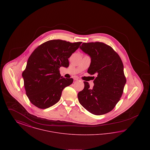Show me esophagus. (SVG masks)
<instances>
[{"instance_id":"esophagus-1","label":"esophagus","mask_w":150,"mask_h":150,"mask_svg":"<svg viewBox=\"0 0 150 150\" xmlns=\"http://www.w3.org/2000/svg\"><path fill=\"white\" fill-rule=\"evenodd\" d=\"M74 80H76V81H78V80H80V78H78V77H76V78H74Z\"/></svg>"}]
</instances>
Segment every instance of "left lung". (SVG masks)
Masks as SVG:
<instances>
[{
    "mask_svg": "<svg viewBox=\"0 0 150 150\" xmlns=\"http://www.w3.org/2000/svg\"><path fill=\"white\" fill-rule=\"evenodd\" d=\"M80 48L91 58L88 73L96 74L97 77L93 88L84 81V88L78 94L79 103L92 114H107L120 100L127 81L121 58L112 47L102 42L83 43Z\"/></svg>",
    "mask_w": 150,
    "mask_h": 150,
    "instance_id": "left-lung-1",
    "label": "left lung"
}]
</instances>
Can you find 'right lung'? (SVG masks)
<instances>
[{
    "label": "right lung",
    "mask_w": 150,
    "mask_h": 150,
    "mask_svg": "<svg viewBox=\"0 0 150 150\" xmlns=\"http://www.w3.org/2000/svg\"><path fill=\"white\" fill-rule=\"evenodd\" d=\"M82 42L51 40L38 46L29 57L22 72L26 94L32 104L41 109L55 105L72 78L61 76L59 68L67 67L68 58Z\"/></svg>",
    "instance_id": "right-lung-1"
}]
</instances>
